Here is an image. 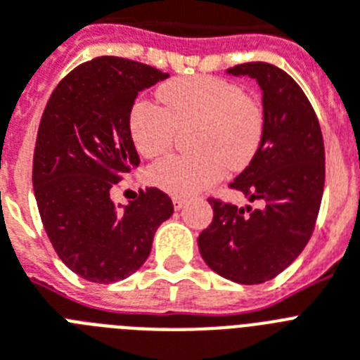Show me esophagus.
<instances>
[{
    "instance_id": "esophagus-1",
    "label": "esophagus",
    "mask_w": 360,
    "mask_h": 360,
    "mask_svg": "<svg viewBox=\"0 0 360 360\" xmlns=\"http://www.w3.org/2000/svg\"><path fill=\"white\" fill-rule=\"evenodd\" d=\"M173 206H174V210H182V207L186 206V198L174 197L173 198Z\"/></svg>"
}]
</instances>
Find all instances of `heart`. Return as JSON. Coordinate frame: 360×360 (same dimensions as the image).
Segmentation results:
<instances>
[{
	"instance_id": "obj_1",
	"label": "heart",
	"mask_w": 360,
	"mask_h": 360,
	"mask_svg": "<svg viewBox=\"0 0 360 360\" xmlns=\"http://www.w3.org/2000/svg\"><path fill=\"white\" fill-rule=\"evenodd\" d=\"M162 106L138 101L129 130L138 153L154 158L165 153L176 129L193 127L189 156H167L148 169V180L162 191L189 197L254 160L265 134V112L250 95L219 77H180L156 91Z\"/></svg>"
}]
</instances>
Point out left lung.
<instances>
[{"mask_svg": "<svg viewBox=\"0 0 360 360\" xmlns=\"http://www.w3.org/2000/svg\"><path fill=\"white\" fill-rule=\"evenodd\" d=\"M226 73L250 77L263 94V141L230 184L261 206L207 198L213 221L198 236V250L222 278L257 285L283 272L311 239L323 195L326 153L316 114L292 77L266 62L239 64Z\"/></svg>", "mask_w": 360, "mask_h": 360, "instance_id": "obj_1", "label": "left lung"}]
</instances>
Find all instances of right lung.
Listing matches in <instances>:
<instances>
[{"instance_id": "obj_1", "label": "right lung", "mask_w": 360, "mask_h": 360, "mask_svg": "<svg viewBox=\"0 0 360 360\" xmlns=\"http://www.w3.org/2000/svg\"><path fill=\"white\" fill-rule=\"evenodd\" d=\"M167 77L141 62L97 56L58 82L41 115L32 158L38 212L64 265L94 283L134 274L173 215V202L156 187L139 189L124 206L110 197L139 165L129 130L134 101Z\"/></svg>"}]
</instances>
